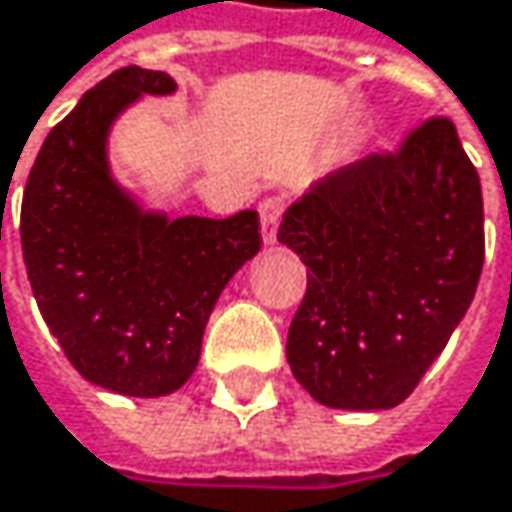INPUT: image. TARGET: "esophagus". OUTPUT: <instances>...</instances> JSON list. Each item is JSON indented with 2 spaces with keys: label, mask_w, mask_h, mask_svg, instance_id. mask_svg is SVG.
I'll list each match as a JSON object with an SVG mask.
<instances>
[{
  "label": "esophagus",
  "mask_w": 512,
  "mask_h": 512,
  "mask_svg": "<svg viewBox=\"0 0 512 512\" xmlns=\"http://www.w3.org/2000/svg\"><path fill=\"white\" fill-rule=\"evenodd\" d=\"M284 199L281 196H269L260 202V223H263V243H275L278 240V226L284 217Z\"/></svg>",
  "instance_id": "obj_1"
}]
</instances>
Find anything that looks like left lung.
Here are the masks:
<instances>
[{
    "instance_id": "1",
    "label": "left lung",
    "mask_w": 512,
    "mask_h": 512,
    "mask_svg": "<svg viewBox=\"0 0 512 512\" xmlns=\"http://www.w3.org/2000/svg\"><path fill=\"white\" fill-rule=\"evenodd\" d=\"M278 240L307 266L286 336L295 379L321 406H400L481 278L478 170L455 124L432 115L394 150L318 182L286 211Z\"/></svg>"
}]
</instances>
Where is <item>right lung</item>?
Returning a JSON list of instances; mask_svg holds the SVG:
<instances>
[{"label":"right lung","instance_id":"obj_1","mask_svg":"<svg viewBox=\"0 0 512 512\" xmlns=\"http://www.w3.org/2000/svg\"><path fill=\"white\" fill-rule=\"evenodd\" d=\"M167 72L124 66L51 130L22 194V257L37 307L89 382L165 397L196 371L208 316L260 249L257 211L226 220L141 214L106 167V133Z\"/></svg>","mask_w":512,"mask_h":512}]
</instances>
